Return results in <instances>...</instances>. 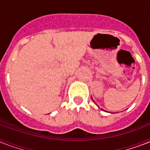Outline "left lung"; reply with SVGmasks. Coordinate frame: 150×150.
Wrapping results in <instances>:
<instances>
[{"label": "left lung", "instance_id": "left-lung-1", "mask_svg": "<svg viewBox=\"0 0 150 150\" xmlns=\"http://www.w3.org/2000/svg\"><path fill=\"white\" fill-rule=\"evenodd\" d=\"M101 110H102V109H101Z\"/></svg>", "mask_w": 150, "mask_h": 150}]
</instances>
